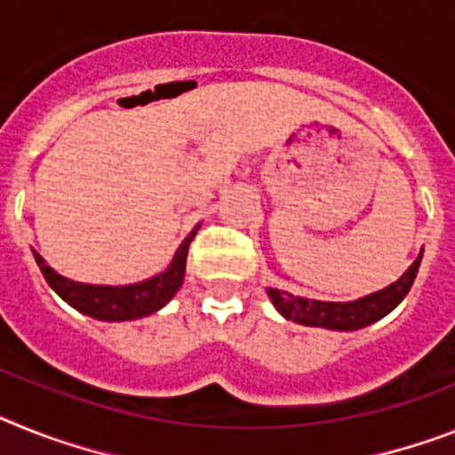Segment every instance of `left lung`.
<instances>
[{
  "label": "left lung",
  "mask_w": 455,
  "mask_h": 455,
  "mask_svg": "<svg viewBox=\"0 0 455 455\" xmlns=\"http://www.w3.org/2000/svg\"><path fill=\"white\" fill-rule=\"evenodd\" d=\"M421 257L423 254H419V259L411 263L410 270L398 282H393L391 286L381 289V291L370 293L365 299L351 300V303L307 300L280 291V289H268V296L275 307L280 310V315L296 323L331 328V331H356V328H363L368 323H375L381 316H387L410 293L419 266H421Z\"/></svg>",
  "instance_id": "8db88e82"
}]
</instances>
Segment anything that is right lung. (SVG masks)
Returning <instances> with one entry per match:
<instances>
[{
    "instance_id": "add662e5",
    "label": "right lung",
    "mask_w": 455,
    "mask_h": 455,
    "mask_svg": "<svg viewBox=\"0 0 455 455\" xmlns=\"http://www.w3.org/2000/svg\"><path fill=\"white\" fill-rule=\"evenodd\" d=\"M196 231L198 227L187 235L185 243L175 251L171 266L164 273L129 286L80 284V282L67 280L60 273H55L44 261L39 251H34V259L39 263L45 282L52 286V291L60 299L67 300L71 307H76V310L87 316L101 319V322H129V319H140V316L152 315V312H156L173 299L175 291L180 289L182 280H185L187 251H189Z\"/></svg>"
}]
</instances>
